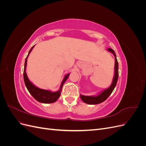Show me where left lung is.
Here are the masks:
<instances>
[{
    "label": "left lung",
    "instance_id": "8db88e82",
    "mask_svg": "<svg viewBox=\"0 0 146 146\" xmlns=\"http://www.w3.org/2000/svg\"><path fill=\"white\" fill-rule=\"evenodd\" d=\"M108 50L110 52H111L112 54H113L114 58H115V67H114V69H115V72H114V78L113 80V83L111 84V85L110 86L109 88H108L107 90H106L104 91L101 94H100L98 96H95V97H92V96H85L83 95H80V98L83 100L84 102L88 104H91V105H94V104H100L102 102H103L104 101H105L106 99H107L110 95L112 93L113 91L114 90V88H115L116 83L117 82V79H118V76H119V72H118V62L116 58V55L114 51L111 49V48H109Z\"/></svg>",
    "mask_w": 146,
    "mask_h": 146
}]
</instances>
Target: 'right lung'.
I'll return each mask as SVG.
<instances>
[{"mask_svg":"<svg viewBox=\"0 0 146 146\" xmlns=\"http://www.w3.org/2000/svg\"><path fill=\"white\" fill-rule=\"evenodd\" d=\"M34 46H33L32 48H30V50L29 52V54H28L27 56L26 57V59L25 61L24 69V80L25 85L26 87H27V90L29 91L30 94L32 95L37 101L39 102L44 103V104L54 103L57 100H58V99L60 98V94H61V90H62V87H63V84L64 83V82L66 81V80H67L68 78L69 77V74H67L64 77L62 83H61L60 90L56 91V92H50V91H47V90H41V89H39V88L34 86L33 84L29 81V78L27 76V74H26V72H25L26 66H27V58L30 54V53L31 52V51H32V50L33 49V48L34 47Z\"/></svg>","mask_w":146,"mask_h":146,"instance_id":"add662e5","label":"right lung"}]
</instances>
